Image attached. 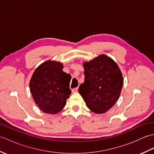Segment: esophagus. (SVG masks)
Returning <instances> with one entry per match:
<instances>
[{"label": "esophagus", "mask_w": 154, "mask_h": 154, "mask_svg": "<svg viewBox=\"0 0 154 154\" xmlns=\"http://www.w3.org/2000/svg\"><path fill=\"white\" fill-rule=\"evenodd\" d=\"M72 93H77V91H78V87H76V88H75V89H72Z\"/></svg>", "instance_id": "1"}]
</instances>
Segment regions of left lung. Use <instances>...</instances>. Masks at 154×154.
I'll return each mask as SVG.
<instances>
[{"instance_id":"left-lung-1","label":"left lung","mask_w":154,"mask_h":154,"mask_svg":"<svg viewBox=\"0 0 154 154\" xmlns=\"http://www.w3.org/2000/svg\"><path fill=\"white\" fill-rule=\"evenodd\" d=\"M83 66L85 81L79 93L91 111L105 113L119 99L124 82L122 72L116 62L104 54L84 62Z\"/></svg>"}]
</instances>
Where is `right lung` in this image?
Wrapping results in <instances>:
<instances>
[{
    "label": "right lung",
    "instance_id": "right-lung-1",
    "mask_svg": "<svg viewBox=\"0 0 154 154\" xmlns=\"http://www.w3.org/2000/svg\"><path fill=\"white\" fill-rule=\"evenodd\" d=\"M60 61L49 60L35 69L30 81V90L42 111L55 114L63 109L71 91V75L63 71Z\"/></svg>",
    "mask_w": 154,
    "mask_h": 154
}]
</instances>
